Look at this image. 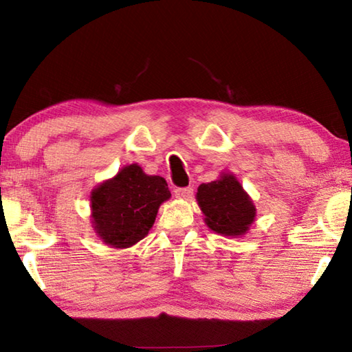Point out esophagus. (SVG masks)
Wrapping results in <instances>:
<instances>
[{"mask_svg": "<svg viewBox=\"0 0 352 352\" xmlns=\"http://www.w3.org/2000/svg\"><path fill=\"white\" fill-rule=\"evenodd\" d=\"M192 192H194L192 188H178L175 189V197L182 200H189L192 197Z\"/></svg>", "mask_w": 352, "mask_h": 352, "instance_id": "esophagus-1", "label": "esophagus"}]
</instances>
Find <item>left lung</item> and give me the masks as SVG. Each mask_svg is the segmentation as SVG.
<instances>
[{
  "label": "left lung",
  "mask_w": 352,
  "mask_h": 352,
  "mask_svg": "<svg viewBox=\"0 0 352 352\" xmlns=\"http://www.w3.org/2000/svg\"><path fill=\"white\" fill-rule=\"evenodd\" d=\"M195 199L205 216V223L214 233L242 236L254 222L253 200L231 172H222L211 183H201Z\"/></svg>",
  "instance_id": "8db88e82"
}]
</instances>
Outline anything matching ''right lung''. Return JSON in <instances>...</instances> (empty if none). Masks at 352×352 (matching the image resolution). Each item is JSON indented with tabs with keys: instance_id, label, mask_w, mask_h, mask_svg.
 <instances>
[{
	"instance_id": "add662e5",
	"label": "right lung",
	"mask_w": 352,
	"mask_h": 352,
	"mask_svg": "<svg viewBox=\"0 0 352 352\" xmlns=\"http://www.w3.org/2000/svg\"><path fill=\"white\" fill-rule=\"evenodd\" d=\"M170 199L163 177L147 175L140 164H129L91 190L94 233L113 248H129L148 234L160 205Z\"/></svg>"
}]
</instances>
